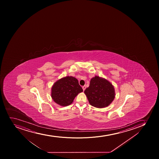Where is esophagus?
Instances as JSON below:
<instances>
[{"label":"esophagus","mask_w":159,"mask_h":159,"mask_svg":"<svg viewBox=\"0 0 159 159\" xmlns=\"http://www.w3.org/2000/svg\"><path fill=\"white\" fill-rule=\"evenodd\" d=\"M85 88H86V87H85V85H84V86H83V87H82V89H83V90H84H84H85Z\"/></svg>","instance_id":"esophagus-1"}]
</instances>
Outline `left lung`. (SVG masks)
<instances>
[{
  "mask_svg": "<svg viewBox=\"0 0 159 159\" xmlns=\"http://www.w3.org/2000/svg\"><path fill=\"white\" fill-rule=\"evenodd\" d=\"M84 93L90 105L98 108L107 107L115 98L113 85L105 79L97 75L91 79L90 85Z\"/></svg>",
  "mask_w": 159,
  "mask_h": 159,
  "instance_id": "8db88e82",
  "label": "left lung"
}]
</instances>
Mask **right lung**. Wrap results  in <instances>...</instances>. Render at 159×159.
Here are the masks:
<instances>
[{
	"instance_id": "obj_1",
	"label": "right lung",
	"mask_w": 159,
	"mask_h": 159,
	"mask_svg": "<svg viewBox=\"0 0 159 159\" xmlns=\"http://www.w3.org/2000/svg\"><path fill=\"white\" fill-rule=\"evenodd\" d=\"M83 92L75 77L67 76L60 79L51 88V98L54 102L61 106L70 105L79 93Z\"/></svg>"
}]
</instances>
